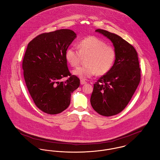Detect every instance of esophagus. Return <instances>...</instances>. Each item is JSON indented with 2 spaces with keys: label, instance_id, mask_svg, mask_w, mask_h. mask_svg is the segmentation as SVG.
I'll use <instances>...</instances> for the list:
<instances>
[{
  "label": "esophagus",
  "instance_id": "1",
  "mask_svg": "<svg viewBox=\"0 0 160 160\" xmlns=\"http://www.w3.org/2000/svg\"><path fill=\"white\" fill-rule=\"evenodd\" d=\"M80 82H81V85H84V84H85L87 82H86L85 80L81 79V81H80Z\"/></svg>",
  "mask_w": 160,
  "mask_h": 160
}]
</instances>
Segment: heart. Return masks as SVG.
<instances>
[{
    "label": "heart",
    "mask_w": 160,
    "mask_h": 160,
    "mask_svg": "<svg viewBox=\"0 0 160 160\" xmlns=\"http://www.w3.org/2000/svg\"><path fill=\"white\" fill-rule=\"evenodd\" d=\"M79 51L74 47L68 48L65 52V58L69 64L77 67L82 57L85 58L84 66L75 69L74 75L83 79L91 78L97 74L102 76L112 68L116 58V52L112 46L100 39L89 36L82 39L78 44Z\"/></svg>",
    "instance_id": "b5f03b06"
}]
</instances>
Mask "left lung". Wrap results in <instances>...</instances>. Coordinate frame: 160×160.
<instances>
[{"label":"left lung","mask_w":160,"mask_h":160,"mask_svg":"<svg viewBox=\"0 0 160 160\" xmlns=\"http://www.w3.org/2000/svg\"><path fill=\"white\" fill-rule=\"evenodd\" d=\"M113 43L116 58L112 69L93 84L91 103L98 114L111 116L121 112L127 106L140 81V68L134 47L122 38L98 29Z\"/></svg>","instance_id":"8db88e82"}]
</instances>
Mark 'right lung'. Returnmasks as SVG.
<instances>
[{"instance_id": "add662e5", "label": "right lung", "mask_w": 160, "mask_h": 160, "mask_svg": "<svg viewBox=\"0 0 160 160\" xmlns=\"http://www.w3.org/2000/svg\"><path fill=\"white\" fill-rule=\"evenodd\" d=\"M76 38L70 29L42 33L27 46L22 63L24 81L35 105L47 114H58L68 107L71 93L80 84L69 72L65 52ZM69 76L65 82L59 81Z\"/></svg>"}]
</instances>
